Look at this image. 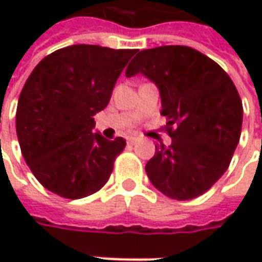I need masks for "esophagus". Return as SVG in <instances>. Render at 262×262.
Returning a JSON list of instances; mask_svg holds the SVG:
<instances>
[{
  "label": "esophagus",
  "mask_w": 262,
  "mask_h": 262,
  "mask_svg": "<svg viewBox=\"0 0 262 262\" xmlns=\"http://www.w3.org/2000/svg\"><path fill=\"white\" fill-rule=\"evenodd\" d=\"M137 141H138L137 137H129V138H128V143H129V144H136Z\"/></svg>",
  "instance_id": "1"
}]
</instances>
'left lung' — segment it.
<instances>
[{"mask_svg":"<svg viewBox=\"0 0 262 262\" xmlns=\"http://www.w3.org/2000/svg\"><path fill=\"white\" fill-rule=\"evenodd\" d=\"M141 73L160 92L172 144H160L146 165L150 182L169 198L203 195L230 165L244 107L227 73L189 46L167 45L138 52L125 76Z\"/></svg>","mask_w":262,"mask_h":262,"instance_id":"obj_1","label":"left lung"}]
</instances>
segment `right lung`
Segmentation results:
<instances>
[{
	"label": "right lung",
	"mask_w": 262,
	"mask_h": 262,
	"mask_svg": "<svg viewBox=\"0 0 262 262\" xmlns=\"http://www.w3.org/2000/svg\"><path fill=\"white\" fill-rule=\"evenodd\" d=\"M137 49L71 45L45 56L18 97L15 129L27 166L56 195L78 200L105 185L125 140L93 133Z\"/></svg>",
	"instance_id": "right-lung-1"
}]
</instances>
